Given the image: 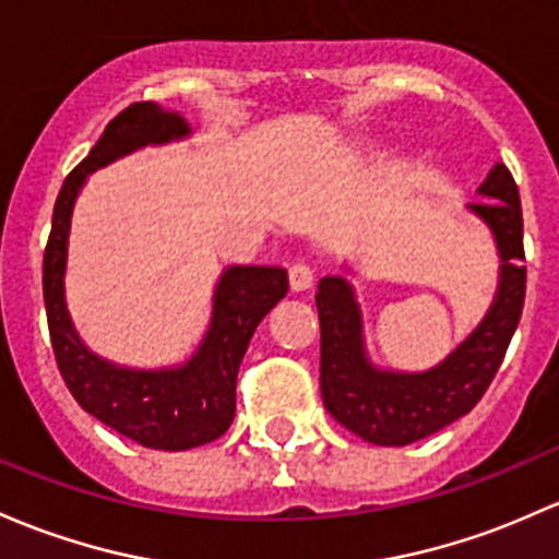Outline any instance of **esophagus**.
I'll return each instance as SVG.
<instances>
[{
  "instance_id": "34e87169",
  "label": "esophagus",
  "mask_w": 559,
  "mask_h": 559,
  "mask_svg": "<svg viewBox=\"0 0 559 559\" xmlns=\"http://www.w3.org/2000/svg\"><path fill=\"white\" fill-rule=\"evenodd\" d=\"M313 275H316V270L310 267L308 262H295L289 267V284H292V289L295 292H305V289H310V286H313Z\"/></svg>"
}]
</instances>
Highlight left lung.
Wrapping results in <instances>:
<instances>
[{"instance_id": "obj_1", "label": "left lung", "mask_w": 559, "mask_h": 559, "mask_svg": "<svg viewBox=\"0 0 559 559\" xmlns=\"http://www.w3.org/2000/svg\"><path fill=\"white\" fill-rule=\"evenodd\" d=\"M474 214L490 225L501 251V286L472 337L420 374L380 372L364 356L361 316L343 278H324L316 292L321 324V396L340 426L383 448H404L472 413L496 378L525 305L522 205L512 171L498 163L487 174Z\"/></svg>"}]
</instances>
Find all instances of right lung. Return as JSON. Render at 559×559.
Returning <instances> with one entry per match:
<instances>
[{
	"label": "right lung",
	"instance_id": "right-lung-1",
	"mask_svg": "<svg viewBox=\"0 0 559 559\" xmlns=\"http://www.w3.org/2000/svg\"><path fill=\"white\" fill-rule=\"evenodd\" d=\"M190 133L176 111L152 102L126 107L104 128L85 160L63 181L45 246L43 292L52 354L61 378L85 413L152 450H190L214 442L235 418V383L251 334L289 292L284 267H230L214 295V316L198 354L176 369H122L80 343L63 302V270L74 198L96 168L144 144Z\"/></svg>",
	"mask_w": 559,
	"mask_h": 559
}]
</instances>
